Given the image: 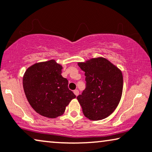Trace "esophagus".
<instances>
[{
    "instance_id": "obj_1",
    "label": "esophagus",
    "mask_w": 152,
    "mask_h": 152,
    "mask_svg": "<svg viewBox=\"0 0 152 152\" xmlns=\"http://www.w3.org/2000/svg\"><path fill=\"white\" fill-rule=\"evenodd\" d=\"M74 93L75 94V95L76 96H78V95H79V91H78V90H74Z\"/></svg>"
}]
</instances>
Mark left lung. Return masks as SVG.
Segmentation results:
<instances>
[{"label":"left lung","instance_id":"8db88e82","mask_svg":"<svg viewBox=\"0 0 152 152\" xmlns=\"http://www.w3.org/2000/svg\"><path fill=\"white\" fill-rule=\"evenodd\" d=\"M78 65L85 72L86 81V89L77 97L83 113L92 121L107 118L121 98V71L103 57L92 58Z\"/></svg>","mask_w":152,"mask_h":152}]
</instances>
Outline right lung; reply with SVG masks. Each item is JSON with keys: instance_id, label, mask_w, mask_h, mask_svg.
<instances>
[{"instance_id": "add662e5", "label": "right lung", "mask_w": 152, "mask_h": 152, "mask_svg": "<svg viewBox=\"0 0 152 152\" xmlns=\"http://www.w3.org/2000/svg\"><path fill=\"white\" fill-rule=\"evenodd\" d=\"M62 66L54 59L36 63L23 76L26 99L41 116L55 118L64 114L66 107L76 97L68 88V80L62 77Z\"/></svg>"}]
</instances>
